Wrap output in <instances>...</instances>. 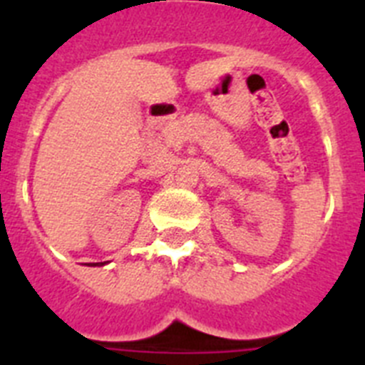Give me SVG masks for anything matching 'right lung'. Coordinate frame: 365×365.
Masks as SVG:
<instances>
[{
    "label": "right lung",
    "instance_id": "add662e5",
    "mask_svg": "<svg viewBox=\"0 0 365 365\" xmlns=\"http://www.w3.org/2000/svg\"><path fill=\"white\" fill-rule=\"evenodd\" d=\"M93 265H98V263H93ZM100 265H102V263H100Z\"/></svg>",
    "mask_w": 365,
    "mask_h": 365
}]
</instances>
